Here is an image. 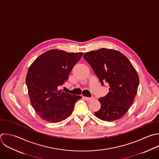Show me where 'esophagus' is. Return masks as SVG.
Returning <instances> with one entry per match:
<instances>
[{
  "mask_svg": "<svg viewBox=\"0 0 159 159\" xmlns=\"http://www.w3.org/2000/svg\"><path fill=\"white\" fill-rule=\"evenodd\" d=\"M84 99H85L87 101H91V100H93V99H94V98H93V97H91V98H88V97H84Z\"/></svg>",
  "mask_w": 159,
  "mask_h": 159,
  "instance_id": "esophagus-1",
  "label": "esophagus"
}]
</instances>
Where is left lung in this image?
<instances>
[{
    "mask_svg": "<svg viewBox=\"0 0 159 159\" xmlns=\"http://www.w3.org/2000/svg\"><path fill=\"white\" fill-rule=\"evenodd\" d=\"M102 86L107 83L109 93L98 99L100 109L94 112L99 119L114 121L122 117L132 105L139 78L130 61L120 52L100 48L84 53Z\"/></svg>",
    "mask_w": 159,
    "mask_h": 159,
    "instance_id": "obj_1",
    "label": "left lung"
}]
</instances>
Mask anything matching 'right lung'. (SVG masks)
Masks as SVG:
<instances>
[{
  "mask_svg": "<svg viewBox=\"0 0 159 159\" xmlns=\"http://www.w3.org/2000/svg\"><path fill=\"white\" fill-rule=\"evenodd\" d=\"M83 55L51 50L39 56L30 66L26 84L31 104L42 119L53 123L66 119L72 113L76 102L82 98L59 91L58 88L67 81Z\"/></svg>",
  "mask_w": 159,
  "mask_h": 159,
  "instance_id": "1",
  "label": "right lung"
}]
</instances>
